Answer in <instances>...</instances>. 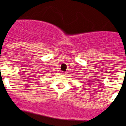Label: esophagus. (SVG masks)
I'll list each match as a JSON object with an SVG mask.
<instances>
[{
  "label": "esophagus",
  "mask_w": 126,
  "mask_h": 126,
  "mask_svg": "<svg viewBox=\"0 0 126 126\" xmlns=\"http://www.w3.org/2000/svg\"><path fill=\"white\" fill-rule=\"evenodd\" d=\"M62 75H65V73H64V72H62Z\"/></svg>",
  "instance_id": "1"
}]
</instances>
